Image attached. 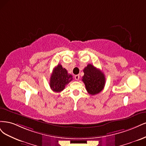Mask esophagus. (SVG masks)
Listing matches in <instances>:
<instances>
[{"mask_svg":"<svg viewBox=\"0 0 146 146\" xmlns=\"http://www.w3.org/2000/svg\"><path fill=\"white\" fill-rule=\"evenodd\" d=\"M79 74H77V75H75L74 76V78H75V79L76 80V81H78V80L79 79Z\"/></svg>","mask_w":146,"mask_h":146,"instance_id":"1","label":"esophagus"}]
</instances>
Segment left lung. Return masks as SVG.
Listing matches in <instances>:
<instances>
[{
	"label": "left lung",
	"instance_id": "1",
	"mask_svg": "<svg viewBox=\"0 0 146 146\" xmlns=\"http://www.w3.org/2000/svg\"><path fill=\"white\" fill-rule=\"evenodd\" d=\"M83 71L84 75L82 80L88 93L92 95L100 93L105 86L104 74L92 64H88Z\"/></svg>",
	"mask_w": 146,
	"mask_h": 146
}]
</instances>
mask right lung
Here are the masks:
<instances>
[{
  "instance_id": "add662e5",
  "label": "right lung",
  "mask_w": 146,
  "mask_h": 146,
  "mask_svg": "<svg viewBox=\"0 0 146 146\" xmlns=\"http://www.w3.org/2000/svg\"><path fill=\"white\" fill-rule=\"evenodd\" d=\"M72 79V75L68 74L67 70L62 68L60 64H58L54 67L51 75L50 88L54 92H60Z\"/></svg>"
}]
</instances>
